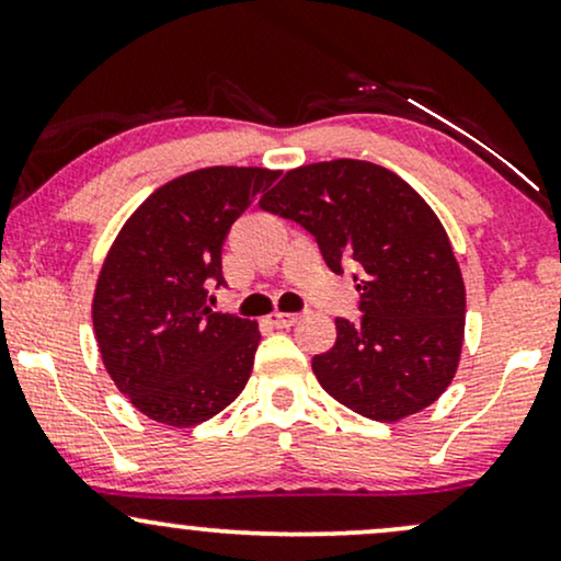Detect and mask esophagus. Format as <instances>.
I'll use <instances>...</instances> for the list:
<instances>
[{
    "instance_id": "esophagus-1",
    "label": "esophagus",
    "mask_w": 561,
    "mask_h": 561,
    "mask_svg": "<svg viewBox=\"0 0 561 561\" xmlns=\"http://www.w3.org/2000/svg\"><path fill=\"white\" fill-rule=\"evenodd\" d=\"M268 321H272L274 327H279V330H287V327L298 324V321H300V313H285V311H274L272 317H268Z\"/></svg>"
}]
</instances>
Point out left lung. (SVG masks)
Masks as SVG:
<instances>
[{"instance_id": "8db88e82", "label": "left lung", "mask_w": 561, "mask_h": 561, "mask_svg": "<svg viewBox=\"0 0 561 561\" xmlns=\"http://www.w3.org/2000/svg\"><path fill=\"white\" fill-rule=\"evenodd\" d=\"M261 208L311 231L334 274L356 263L364 317L334 319L337 340L311 362L321 388L375 422L435 403L459 369L467 293L420 192L382 165L340 158L287 171Z\"/></svg>"}]
</instances>
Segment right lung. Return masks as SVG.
Instances as JSON below:
<instances>
[{
	"mask_svg": "<svg viewBox=\"0 0 561 561\" xmlns=\"http://www.w3.org/2000/svg\"><path fill=\"white\" fill-rule=\"evenodd\" d=\"M279 171L214 165L158 186L126 218L96 276L92 321L107 375L137 411L195 427L234 401L253 371L259 321L216 313L231 224Z\"/></svg>",
	"mask_w": 561,
	"mask_h": 561,
	"instance_id": "1",
	"label": "right lung"
}]
</instances>
